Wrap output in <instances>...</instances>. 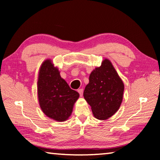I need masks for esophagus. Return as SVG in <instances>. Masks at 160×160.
<instances>
[{
  "label": "esophagus",
  "mask_w": 160,
  "mask_h": 160,
  "mask_svg": "<svg viewBox=\"0 0 160 160\" xmlns=\"http://www.w3.org/2000/svg\"><path fill=\"white\" fill-rule=\"evenodd\" d=\"M78 93L80 94V96H82L83 94V89H79V90H78Z\"/></svg>",
  "instance_id": "1"
}]
</instances>
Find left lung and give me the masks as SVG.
<instances>
[{
  "label": "left lung",
  "instance_id": "obj_1",
  "mask_svg": "<svg viewBox=\"0 0 160 160\" xmlns=\"http://www.w3.org/2000/svg\"><path fill=\"white\" fill-rule=\"evenodd\" d=\"M124 85L112 63L105 58L95 68L84 90V98L90 105L94 117L106 120L118 110L123 100Z\"/></svg>",
  "mask_w": 160,
  "mask_h": 160
}]
</instances>
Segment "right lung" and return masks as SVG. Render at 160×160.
<instances>
[{"label":"right lung","mask_w":160,"mask_h":160,"mask_svg":"<svg viewBox=\"0 0 160 160\" xmlns=\"http://www.w3.org/2000/svg\"><path fill=\"white\" fill-rule=\"evenodd\" d=\"M37 93L42 112L48 117L59 122L69 118L75 102L80 96L61 77L57 67L54 66L50 59L43 62L40 67Z\"/></svg>","instance_id":"obj_1"}]
</instances>
